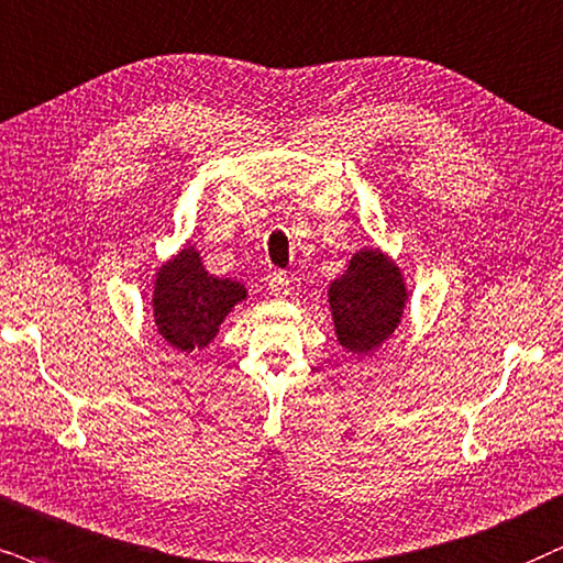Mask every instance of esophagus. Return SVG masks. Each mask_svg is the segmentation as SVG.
Instances as JSON below:
<instances>
[{"instance_id":"1","label":"esophagus","mask_w":563,"mask_h":563,"mask_svg":"<svg viewBox=\"0 0 563 563\" xmlns=\"http://www.w3.org/2000/svg\"><path fill=\"white\" fill-rule=\"evenodd\" d=\"M267 286L273 290V296H286L290 288V277L283 273V269H273V273L267 275Z\"/></svg>"}]
</instances>
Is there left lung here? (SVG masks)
Here are the masks:
<instances>
[{"mask_svg":"<svg viewBox=\"0 0 563 563\" xmlns=\"http://www.w3.org/2000/svg\"><path fill=\"white\" fill-rule=\"evenodd\" d=\"M408 290L400 267L387 254L364 249L353 254L343 277L330 283V309L340 345L372 353L400 324Z\"/></svg>","mask_w":563,"mask_h":563,"instance_id":"obj_1","label":"left lung"}]
</instances>
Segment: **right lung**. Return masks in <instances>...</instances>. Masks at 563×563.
Masks as SVG:
<instances>
[{
	"label": "right lung",
	"instance_id": "right-lung-1",
	"mask_svg": "<svg viewBox=\"0 0 563 563\" xmlns=\"http://www.w3.org/2000/svg\"><path fill=\"white\" fill-rule=\"evenodd\" d=\"M244 298V286L231 277L210 275L195 246H187L155 275V324L166 343L189 353L210 345L220 322Z\"/></svg>",
	"mask_w": 563,
	"mask_h": 563
}]
</instances>
